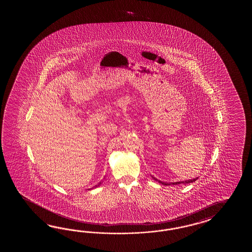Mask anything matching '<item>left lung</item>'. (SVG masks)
<instances>
[{"instance_id": "left-lung-1", "label": "left lung", "mask_w": 252, "mask_h": 252, "mask_svg": "<svg viewBox=\"0 0 252 252\" xmlns=\"http://www.w3.org/2000/svg\"><path fill=\"white\" fill-rule=\"evenodd\" d=\"M153 179H155L156 181H158V182L162 184V185H165V186H170V185H178V184H190V183H193L197 179V178H193V179H190V180H186V181H181V182H176V183H164L160 181V180H158L155 177H152Z\"/></svg>"}]
</instances>
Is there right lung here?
<instances>
[{
    "instance_id": "1",
    "label": "right lung",
    "mask_w": 252,
    "mask_h": 252,
    "mask_svg": "<svg viewBox=\"0 0 252 252\" xmlns=\"http://www.w3.org/2000/svg\"><path fill=\"white\" fill-rule=\"evenodd\" d=\"M100 184H101V183H100Z\"/></svg>"
}]
</instances>
